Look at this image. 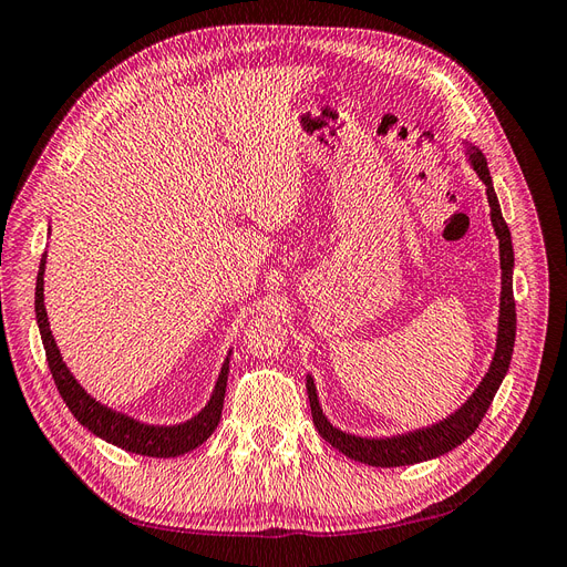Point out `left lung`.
Masks as SVG:
<instances>
[{"label":"left lung","instance_id":"left-lung-1","mask_svg":"<svg viewBox=\"0 0 567 567\" xmlns=\"http://www.w3.org/2000/svg\"><path fill=\"white\" fill-rule=\"evenodd\" d=\"M463 151H466L468 165L473 173L487 186V203H489V217L496 238H499V262H502V296H499V323H496V348L492 354V362L483 381L471 392V398L463 402L454 414L442 419L433 425L419 427V431H409L402 435L392 437H359L352 433L340 431L329 419H326L317 385L312 373H307V398H310L312 406V421L317 425L319 435L336 447L340 454L348 458H354L359 463L375 468H394V466H414L421 461H431L442 454L452 452L461 442H466L475 427L487 414V409L494 400L496 390H499L504 375L511 364L513 342H516V300H513V244L511 231L502 215L499 198H496L494 184L487 161L483 151L473 146L471 142H463Z\"/></svg>","mask_w":567,"mask_h":567}]
</instances>
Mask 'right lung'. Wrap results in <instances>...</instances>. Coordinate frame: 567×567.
I'll use <instances>...</instances> for the list:
<instances>
[{"label": "right lung", "instance_id": "obj_1", "mask_svg": "<svg viewBox=\"0 0 567 567\" xmlns=\"http://www.w3.org/2000/svg\"><path fill=\"white\" fill-rule=\"evenodd\" d=\"M49 234H51V229H49ZM44 269H47V255H42L40 271H38L35 317H38V326H40L42 346L47 352L49 371H51V375H54V383L61 392V398H63L65 406L71 409V414L78 419V423L87 427V431L94 433L96 437L115 444V447H120V450L132 452V454H142V456H153V458H175V456H182L186 452L200 447V444L215 433V427L221 419L231 352L227 354L225 364H221V369H219V375L215 381L208 404H205L198 414L188 421L175 423V425H153V423H144L140 419H134L130 414H123V411H115L113 406L92 398V394L80 385V381L63 362L61 350L49 329V317H47V307H44Z\"/></svg>", "mask_w": 567, "mask_h": 567}]
</instances>
